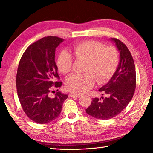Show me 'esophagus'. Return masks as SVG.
Masks as SVG:
<instances>
[{
  "mask_svg": "<svg viewBox=\"0 0 153 153\" xmlns=\"http://www.w3.org/2000/svg\"><path fill=\"white\" fill-rule=\"evenodd\" d=\"M69 97H79V96L77 94H72V93H71V94H69Z\"/></svg>",
  "mask_w": 153,
  "mask_h": 153,
  "instance_id": "obj_1",
  "label": "esophagus"
}]
</instances>
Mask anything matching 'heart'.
<instances>
[{"label": "heart", "instance_id": "obj_1", "mask_svg": "<svg viewBox=\"0 0 153 153\" xmlns=\"http://www.w3.org/2000/svg\"><path fill=\"white\" fill-rule=\"evenodd\" d=\"M73 53L77 60L86 61L84 69L85 74H74L66 80L65 88L75 94H82L91 88L96 79L98 84L109 79L117 69L120 55L114 46H106L96 40H86L76 44ZM73 56L67 51H61L56 61L60 73H70L73 68Z\"/></svg>", "mask_w": 153, "mask_h": 153}]
</instances>
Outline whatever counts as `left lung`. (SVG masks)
Segmentation results:
<instances>
[{
  "instance_id": "left-lung-1",
  "label": "left lung",
  "mask_w": 153,
  "mask_h": 153,
  "mask_svg": "<svg viewBox=\"0 0 153 153\" xmlns=\"http://www.w3.org/2000/svg\"><path fill=\"white\" fill-rule=\"evenodd\" d=\"M111 39L120 51V63L110 81L98 90L107 97L92 98L91 104L86 109L90 116L103 120L115 117L128 106L136 86L135 65L130 52L120 40Z\"/></svg>"
}]
</instances>
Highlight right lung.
<instances>
[{"label":"right lung","mask_w":153,"mask_h":153,"mask_svg":"<svg viewBox=\"0 0 153 153\" xmlns=\"http://www.w3.org/2000/svg\"><path fill=\"white\" fill-rule=\"evenodd\" d=\"M63 41L56 36L44 37L28 46L20 59L16 76L18 98L27 117L38 123L55 120L67 98L60 92L53 98L49 97L53 88L62 85L55 81L60 77L55 55L56 48Z\"/></svg>","instance_id":"right-lung-1"}]
</instances>
